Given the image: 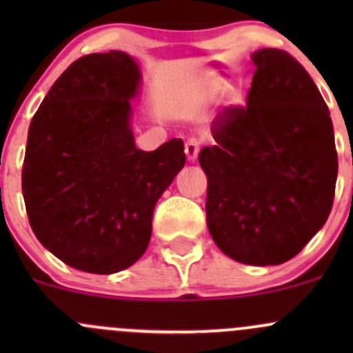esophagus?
Segmentation results:
<instances>
[{
	"label": "esophagus",
	"instance_id": "obj_1",
	"mask_svg": "<svg viewBox=\"0 0 353 353\" xmlns=\"http://www.w3.org/2000/svg\"><path fill=\"white\" fill-rule=\"evenodd\" d=\"M184 152H186V157L190 162H194V160L198 159L199 141L196 140V138H190V140L186 141V145H184Z\"/></svg>",
	"mask_w": 353,
	"mask_h": 353
}]
</instances>
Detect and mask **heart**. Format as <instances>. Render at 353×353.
I'll return each instance as SVG.
<instances>
[{"label": "heart", "instance_id": "obj_1", "mask_svg": "<svg viewBox=\"0 0 353 353\" xmlns=\"http://www.w3.org/2000/svg\"><path fill=\"white\" fill-rule=\"evenodd\" d=\"M213 90H215V85H212V87L208 88V92H213Z\"/></svg>", "mask_w": 353, "mask_h": 353}]
</instances>
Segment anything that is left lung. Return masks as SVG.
Here are the masks:
<instances>
[{
  "label": "left lung",
  "mask_w": 353,
  "mask_h": 353,
  "mask_svg": "<svg viewBox=\"0 0 353 353\" xmlns=\"http://www.w3.org/2000/svg\"><path fill=\"white\" fill-rule=\"evenodd\" d=\"M245 108L213 124L199 152L206 223L220 251L244 265H280L325 225L338 174L330 110L307 71L282 49H259Z\"/></svg>",
  "instance_id": "8db88e82"
}]
</instances>
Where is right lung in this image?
Instances as JSON below:
<instances>
[{
	"label": "right lung",
	"instance_id": "obj_1",
	"mask_svg": "<svg viewBox=\"0 0 353 353\" xmlns=\"http://www.w3.org/2000/svg\"><path fill=\"white\" fill-rule=\"evenodd\" d=\"M141 71L123 51L74 61L32 117L22 170L39 243L71 268L110 275L137 263L154 208L186 163L183 140L134 145L131 99Z\"/></svg>",
	"mask_w": 353,
	"mask_h": 353
}]
</instances>
